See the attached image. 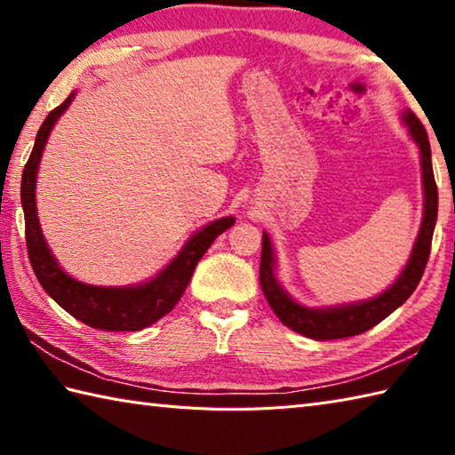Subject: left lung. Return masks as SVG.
<instances>
[{
	"label": "left lung",
	"mask_w": 455,
	"mask_h": 455,
	"mask_svg": "<svg viewBox=\"0 0 455 455\" xmlns=\"http://www.w3.org/2000/svg\"><path fill=\"white\" fill-rule=\"evenodd\" d=\"M404 121L412 140L419 144L420 158H422V180H424V219L417 238V244L412 248V254L407 267L403 269L397 282H395L387 291L371 301L347 305V307H334L323 308V311H313L297 305L289 299L274 277V252L269 244L267 235L262 236V259H259V285L267 299L269 307L274 308L279 321L291 331L315 338V340H338V338H347L370 331L383 318H387L395 308L401 307L417 289L422 279L424 267L428 264L430 248H432V235L436 227L438 217V188L434 180L432 160H430V142L427 129L422 127L417 115L412 111L404 113Z\"/></svg>",
	"instance_id": "obj_1"
}]
</instances>
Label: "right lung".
<instances>
[{
	"instance_id": "1",
	"label": "right lung",
	"mask_w": 455,
	"mask_h": 455,
	"mask_svg": "<svg viewBox=\"0 0 455 455\" xmlns=\"http://www.w3.org/2000/svg\"><path fill=\"white\" fill-rule=\"evenodd\" d=\"M72 98L74 93L68 95V100L64 103H60L56 109L48 113V117L36 132L33 152L23 170L21 203L25 212V240L28 259H31L33 272L44 291L51 295L64 311L70 313L74 318H78L84 324L108 332L142 331V328L160 321L164 315H168L172 308L178 305L197 262L203 258V254L207 252L209 246L215 243V238L235 225V219H219L215 222H211V225H207L203 230H199V233L183 246L178 258L173 259L158 277H154L152 282L144 285L121 289L93 287L76 282L70 275H66L60 266L56 264L51 250L46 248L44 238L41 235V227H38L35 205V181L48 132L54 127L56 119L60 117L68 105H70Z\"/></svg>"
}]
</instances>
